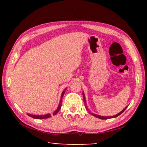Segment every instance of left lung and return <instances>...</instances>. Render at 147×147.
Instances as JSON below:
<instances>
[{"instance_id": "left-lung-1", "label": "left lung", "mask_w": 147, "mask_h": 147, "mask_svg": "<svg viewBox=\"0 0 147 147\" xmlns=\"http://www.w3.org/2000/svg\"><path fill=\"white\" fill-rule=\"evenodd\" d=\"M82 94H83V98H84V103H85V107H86V109H87V111H88V112L91 114V115H93L94 117H97V118H98V119H111V118H115V117H118V116H119L121 115V114H122L123 113V112H124V111L125 110V109L127 108V107H128V106H126L125 108H124L123 110H122L121 112H119V113H117V114H116V115H113V116H110V117H109V116H108V117H106V116H101V115H96V114H94V113H91L90 112V111H89V109L87 108V104H86V97H85V94H84V93L83 92V93H82Z\"/></svg>"}]
</instances>
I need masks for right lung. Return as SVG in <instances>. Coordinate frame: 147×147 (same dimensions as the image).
<instances>
[{
    "instance_id": "obj_1",
    "label": "right lung",
    "mask_w": 147,
    "mask_h": 147,
    "mask_svg": "<svg viewBox=\"0 0 147 147\" xmlns=\"http://www.w3.org/2000/svg\"><path fill=\"white\" fill-rule=\"evenodd\" d=\"M66 89H67V88L65 89L63 91V92H62L61 95V99H60V101H59L58 107V108L56 109V110L54 111V112L53 113V115H56V114L58 113V111L60 110L61 107V104H62V98H63V96L64 95V93H65V92ZM27 115H28L30 117H32V118L36 119H47V118H49V117H51V114H50V113H47V114H45V115H32V114H28V113H27Z\"/></svg>"
}]
</instances>
